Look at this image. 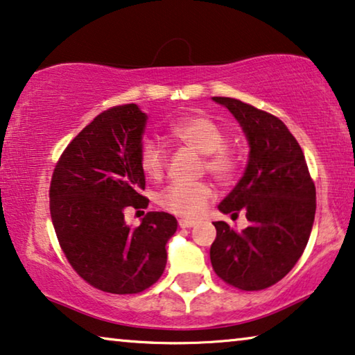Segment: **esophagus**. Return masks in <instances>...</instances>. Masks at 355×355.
Listing matches in <instances>:
<instances>
[{
	"mask_svg": "<svg viewBox=\"0 0 355 355\" xmlns=\"http://www.w3.org/2000/svg\"><path fill=\"white\" fill-rule=\"evenodd\" d=\"M178 225L182 227V228H191V227L196 225V222H194V220H188V218H180Z\"/></svg>",
	"mask_w": 355,
	"mask_h": 355,
	"instance_id": "1",
	"label": "esophagus"
}]
</instances>
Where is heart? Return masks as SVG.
Listing matches in <instances>:
<instances>
[{
	"mask_svg": "<svg viewBox=\"0 0 355 355\" xmlns=\"http://www.w3.org/2000/svg\"><path fill=\"white\" fill-rule=\"evenodd\" d=\"M168 135L177 143L204 154L202 168L220 182H228L238 172V159L227 146L223 128L204 116H188L172 122ZM139 168L149 180H161L166 172V153L156 141L143 144ZM214 198V189L206 182L173 183L159 193L157 202L164 211L183 218H194L206 211Z\"/></svg>",
	"mask_w": 355,
	"mask_h": 355,
	"instance_id": "b5f03b06",
	"label": "heart"
}]
</instances>
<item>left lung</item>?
Returning a JSON list of instances; mask_svg holds the SVG:
<instances>
[{
    "label": "left lung",
    "instance_id": "left-lung-1",
    "mask_svg": "<svg viewBox=\"0 0 355 355\" xmlns=\"http://www.w3.org/2000/svg\"><path fill=\"white\" fill-rule=\"evenodd\" d=\"M243 127L249 162L243 178L218 204V211L246 214L236 232L214 222V272L230 286L259 291L286 277L302 256L315 217V184L296 138L278 117L234 98L214 96Z\"/></svg>",
    "mask_w": 355,
    "mask_h": 355
}]
</instances>
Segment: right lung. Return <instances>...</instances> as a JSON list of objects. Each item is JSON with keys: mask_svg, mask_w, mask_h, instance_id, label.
<instances>
[{"mask_svg": "<svg viewBox=\"0 0 355 355\" xmlns=\"http://www.w3.org/2000/svg\"><path fill=\"white\" fill-rule=\"evenodd\" d=\"M146 119L137 104L99 114L64 149L49 184V211L64 256L104 293L137 294L153 286L177 232V218L167 212H148L138 227L123 218L125 209L149 202L139 168Z\"/></svg>", "mask_w": 355, "mask_h": 355, "instance_id": "right-lung-1", "label": "right lung"}]
</instances>
